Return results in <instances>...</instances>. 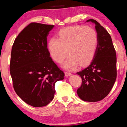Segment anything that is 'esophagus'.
<instances>
[{
	"label": "esophagus",
	"mask_w": 127,
	"mask_h": 127,
	"mask_svg": "<svg viewBox=\"0 0 127 127\" xmlns=\"http://www.w3.org/2000/svg\"><path fill=\"white\" fill-rule=\"evenodd\" d=\"M65 75L66 77H68V76H70L72 75V73H69V72H66L65 73Z\"/></svg>",
	"instance_id": "esophagus-1"
}]
</instances>
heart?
<instances>
[{"label":"heart","instance_id":"heart-1","mask_svg":"<svg viewBox=\"0 0 127 127\" xmlns=\"http://www.w3.org/2000/svg\"><path fill=\"white\" fill-rule=\"evenodd\" d=\"M58 38L48 40L47 48L50 56L57 63H61L67 55L69 56L62 67L74 70L80 65L90 64L96 54L98 36L94 29L83 25L66 27L59 31Z\"/></svg>","mask_w":127,"mask_h":127}]
</instances>
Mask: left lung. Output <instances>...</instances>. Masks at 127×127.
I'll return each mask as SVG.
<instances>
[{"mask_svg": "<svg viewBox=\"0 0 127 127\" xmlns=\"http://www.w3.org/2000/svg\"><path fill=\"white\" fill-rule=\"evenodd\" d=\"M95 25L98 36L96 54L90 65L77 73L82 79L78 88L79 98L86 102H98L105 98L113 86L117 77L116 54L111 36L100 24L93 19L87 21Z\"/></svg>", "mask_w": 127, "mask_h": 127, "instance_id": "obj_1", "label": "left lung"}]
</instances>
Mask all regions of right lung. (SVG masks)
I'll use <instances>...</instances> for the list:
<instances>
[{
	"label": "right lung",
	"instance_id": "obj_1",
	"mask_svg": "<svg viewBox=\"0 0 127 127\" xmlns=\"http://www.w3.org/2000/svg\"><path fill=\"white\" fill-rule=\"evenodd\" d=\"M54 25L32 22L20 33L13 45L10 71L13 87L25 103L42 107L53 99L55 84L64 79L50 57L47 36Z\"/></svg>",
	"mask_w": 127,
	"mask_h": 127
}]
</instances>
